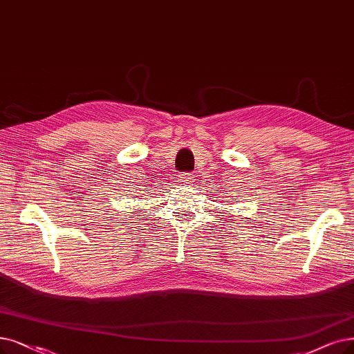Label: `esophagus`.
I'll return each mask as SVG.
<instances>
[{"label": "esophagus", "instance_id": "1", "mask_svg": "<svg viewBox=\"0 0 354 354\" xmlns=\"http://www.w3.org/2000/svg\"><path fill=\"white\" fill-rule=\"evenodd\" d=\"M193 181H194L193 173H183L178 177V183H181V185H185V186H190Z\"/></svg>", "mask_w": 354, "mask_h": 354}]
</instances>
